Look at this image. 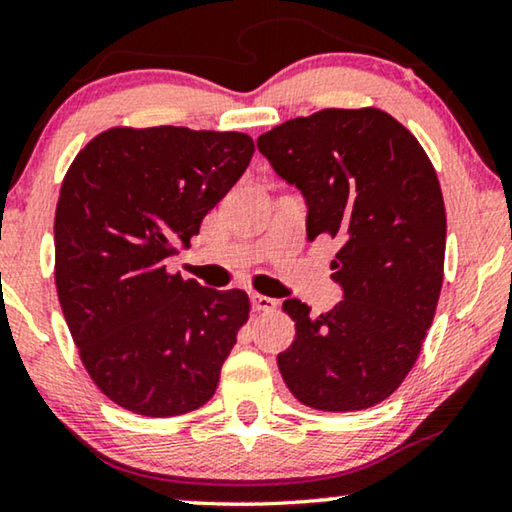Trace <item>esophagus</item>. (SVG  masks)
Here are the masks:
<instances>
[{
    "instance_id": "1",
    "label": "esophagus",
    "mask_w": 512,
    "mask_h": 512,
    "mask_svg": "<svg viewBox=\"0 0 512 512\" xmlns=\"http://www.w3.org/2000/svg\"><path fill=\"white\" fill-rule=\"evenodd\" d=\"M250 301H253V308L255 311H264V313H271L278 308V301L271 299V297H264V294H250Z\"/></svg>"
}]
</instances>
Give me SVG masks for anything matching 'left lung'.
Here are the masks:
<instances>
[{"label":"left lung","instance_id":"1","mask_svg":"<svg viewBox=\"0 0 512 512\" xmlns=\"http://www.w3.org/2000/svg\"><path fill=\"white\" fill-rule=\"evenodd\" d=\"M308 204V241L336 239L329 313L287 299L297 334L278 355L287 390L308 408L352 413L399 390L420 357L443 287L445 204L420 141L390 113L325 109L257 139Z\"/></svg>","mask_w":512,"mask_h":512}]
</instances>
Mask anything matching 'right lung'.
Listing matches in <instances>:
<instances>
[{
	"instance_id": "right-lung-1",
	"label": "right lung",
	"mask_w": 512,
	"mask_h": 512,
	"mask_svg": "<svg viewBox=\"0 0 512 512\" xmlns=\"http://www.w3.org/2000/svg\"><path fill=\"white\" fill-rule=\"evenodd\" d=\"M253 153L243 132L111 127L67 169L57 299L92 383L129 413L176 417L215 394L250 299L169 273L167 259L190 248Z\"/></svg>"
}]
</instances>
